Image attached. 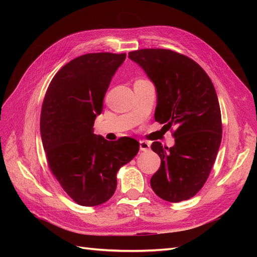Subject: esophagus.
Here are the masks:
<instances>
[{"mask_svg":"<svg viewBox=\"0 0 257 257\" xmlns=\"http://www.w3.org/2000/svg\"><path fill=\"white\" fill-rule=\"evenodd\" d=\"M139 149H141V151H148L150 149V143L141 141L139 142Z\"/></svg>","mask_w":257,"mask_h":257,"instance_id":"34e87169","label":"esophagus"}]
</instances>
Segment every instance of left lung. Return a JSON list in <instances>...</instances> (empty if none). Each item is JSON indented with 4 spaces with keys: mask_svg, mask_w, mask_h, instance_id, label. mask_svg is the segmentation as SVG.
<instances>
[{
    "mask_svg": "<svg viewBox=\"0 0 257 257\" xmlns=\"http://www.w3.org/2000/svg\"><path fill=\"white\" fill-rule=\"evenodd\" d=\"M128 58L155 85V121L176 126L175 146L163 148L159 142L151 146L161 158L151 188L170 203L190 199L207 181L222 141L213 83L195 61L172 50L141 49L128 52Z\"/></svg>",
    "mask_w": 257,
    "mask_h": 257,
    "instance_id": "1",
    "label": "left lung"
}]
</instances>
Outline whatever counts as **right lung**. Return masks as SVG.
<instances>
[{"label":"right lung","mask_w":257,"mask_h":257,"mask_svg":"<svg viewBox=\"0 0 257 257\" xmlns=\"http://www.w3.org/2000/svg\"><path fill=\"white\" fill-rule=\"evenodd\" d=\"M125 57L98 52L72 60L54 75L44 98L41 136L49 168L80 206L109 199L118 170L139 150V143L131 137L108 142L93 133L107 89Z\"/></svg>","instance_id":"add662e5"}]
</instances>
